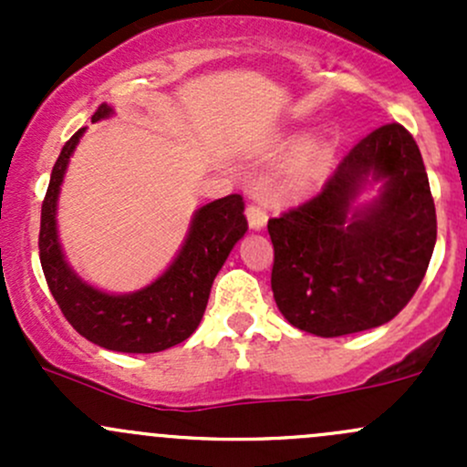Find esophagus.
Instances as JSON below:
<instances>
[{
    "label": "esophagus",
    "mask_w": 467,
    "mask_h": 467,
    "mask_svg": "<svg viewBox=\"0 0 467 467\" xmlns=\"http://www.w3.org/2000/svg\"><path fill=\"white\" fill-rule=\"evenodd\" d=\"M246 219H248V225H251V230H264V225H266L268 221L266 207L260 203H251L246 207Z\"/></svg>",
    "instance_id": "obj_1"
}]
</instances>
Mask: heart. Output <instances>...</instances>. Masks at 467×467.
<instances>
[{"instance_id":"obj_1","label":"heart","mask_w":467,"mask_h":467,"mask_svg":"<svg viewBox=\"0 0 467 467\" xmlns=\"http://www.w3.org/2000/svg\"><path fill=\"white\" fill-rule=\"evenodd\" d=\"M282 149L291 150L277 181V192L282 196H300L312 190L325 176L332 160V144L323 135H312L307 140L300 135H289L282 142Z\"/></svg>"}]
</instances>
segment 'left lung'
<instances>
[{"instance_id":"8db88e82","label":"left lung","mask_w":467,"mask_h":467,"mask_svg":"<svg viewBox=\"0 0 467 467\" xmlns=\"http://www.w3.org/2000/svg\"><path fill=\"white\" fill-rule=\"evenodd\" d=\"M380 187L368 204L356 199ZM271 289L294 327L343 337L402 312L436 246V207L420 149L404 126L366 135L307 203L268 219Z\"/></svg>"}]
</instances>
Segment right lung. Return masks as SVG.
Listing matches in <instances>:
<instances>
[{
  "label": "right lung",
  "mask_w": 467,
  "mask_h": 467,
  "mask_svg": "<svg viewBox=\"0 0 467 467\" xmlns=\"http://www.w3.org/2000/svg\"><path fill=\"white\" fill-rule=\"evenodd\" d=\"M115 108L101 103L92 121L108 119ZM86 129L77 130L60 150L40 216V264L60 312L81 337L106 350L149 355L178 346L194 334L210 298L212 282L234 244L246 234L244 199L239 194L212 201L194 212L181 251L162 275L130 294H108L83 280L65 260L58 239L60 185L69 158Z\"/></svg>",
  "instance_id": "obj_1"
}]
</instances>
